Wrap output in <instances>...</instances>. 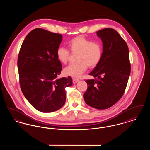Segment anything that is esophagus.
I'll return each mask as SVG.
<instances>
[{
    "mask_svg": "<svg viewBox=\"0 0 150 150\" xmlns=\"http://www.w3.org/2000/svg\"><path fill=\"white\" fill-rule=\"evenodd\" d=\"M79 81V80L78 79H72V82H73V83H74V84H76V83H77Z\"/></svg>",
    "mask_w": 150,
    "mask_h": 150,
    "instance_id": "obj_1",
    "label": "esophagus"
}]
</instances>
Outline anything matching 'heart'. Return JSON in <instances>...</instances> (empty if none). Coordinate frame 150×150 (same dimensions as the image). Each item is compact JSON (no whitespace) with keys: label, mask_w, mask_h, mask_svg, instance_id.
I'll return each mask as SVG.
<instances>
[{"label":"heart","mask_w":150,"mask_h":150,"mask_svg":"<svg viewBox=\"0 0 150 150\" xmlns=\"http://www.w3.org/2000/svg\"><path fill=\"white\" fill-rule=\"evenodd\" d=\"M72 53H78V63L69 64L64 69L65 74L74 78L80 77L89 66L96 67L102 56V46L99 42H92L83 36H78L71 39L68 43ZM57 58L63 64H66L70 56V52L63 47L57 50Z\"/></svg>","instance_id":"obj_1"}]
</instances>
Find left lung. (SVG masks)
<instances>
[{"instance_id":"1","label":"left lung","mask_w":150,"mask_h":150,"mask_svg":"<svg viewBox=\"0 0 150 150\" xmlns=\"http://www.w3.org/2000/svg\"><path fill=\"white\" fill-rule=\"evenodd\" d=\"M97 35L103 43L102 56L86 80L84 94L86 103L98 110L112 106L122 96L130 74L128 45L114 29L99 30Z\"/></svg>"}]
</instances>
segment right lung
<instances>
[{
	"instance_id": "add662e5",
	"label": "right lung",
	"mask_w": 150,
	"mask_h": 150,
	"mask_svg": "<svg viewBox=\"0 0 150 150\" xmlns=\"http://www.w3.org/2000/svg\"><path fill=\"white\" fill-rule=\"evenodd\" d=\"M62 35L44 29H34L22 44L17 65L22 92L30 103L42 112L57 111L64 105L65 88L70 76L58 78L62 64L57 50Z\"/></svg>"
}]
</instances>
